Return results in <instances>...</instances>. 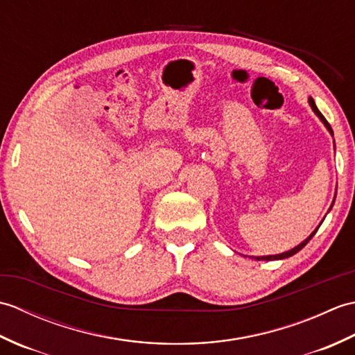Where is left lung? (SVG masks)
Wrapping results in <instances>:
<instances>
[{"instance_id": "1", "label": "left lung", "mask_w": 355, "mask_h": 355, "mask_svg": "<svg viewBox=\"0 0 355 355\" xmlns=\"http://www.w3.org/2000/svg\"><path fill=\"white\" fill-rule=\"evenodd\" d=\"M308 101H310V105H311V108H313V111L315 112V114H318L319 117H320V120H322V122L323 123H325V126L328 128V131L331 132V134H333V130H331V126H329V123L327 122V119L325 117H323L322 116V112L318 110V107H315V103H314V101H313V97H310V99H308ZM315 232H318V229H315L313 233H311V235L310 236H308L305 241H304V243H300L297 247H294V248H291V250H288V252H285V253H281V254H273V256H261V258H256V259H258V261H275V259H285V258H288V256H293V254H296L299 250H302V248L308 244V241H310L313 236H314V233Z\"/></svg>"}]
</instances>
